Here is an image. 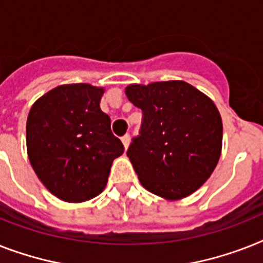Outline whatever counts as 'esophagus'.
<instances>
[{"mask_svg": "<svg viewBox=\"0 0 263 263\" xmlns=\"http://www.w3.org/2000/svg\"><path fill=\"white\" fill-rule=\"evenodd\" d=\"M121 142H123V144H124V148L127 150L128 146H129V142H131V136L127 134V135H124L123 138H121Z\"/></svg>", "mask_w": 263, "mask_h": 263, "instance_id": "esophagus-1", "label": "esophagus"}]
</instances>
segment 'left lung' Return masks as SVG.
<instances>
[{
	"mask_svg": "<svg viewBox=\"0 0 263 263\" xmlns=\"http://www.w3.org/2000/svg\"><path fill=\"white\" fill-rule=\"evenodd\" d=\"M125 95L143 112L127 151L140 183L166 200L187 197L220 158L223 124L216 105L183 81L134 83Z\"/></svg>",
	"mask_w": 263,
	"mask_h": 263,
	"instance_id": "1",
	"label": "left lung"
}]
</instances>
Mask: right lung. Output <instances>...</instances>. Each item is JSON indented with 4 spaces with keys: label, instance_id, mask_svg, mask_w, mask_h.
<instances>
[{
    "label": "right lung",
    "instance_id": "add662e5",
    "mask_svg": "<svg viewBox=\"0 0 263 263\" xmlns=\"http://www.w3.org/2000/svg\"><path fill=\"white\" fill-rule=\"evenodd\" d=\"M102 87L61 85L32 105L27 120L28 158L51 193L82 202L101 193L124 146L100 108Z\"/></svg>",
    "mask_w": 263,
    "mask_h": 263
}]
</instances>
